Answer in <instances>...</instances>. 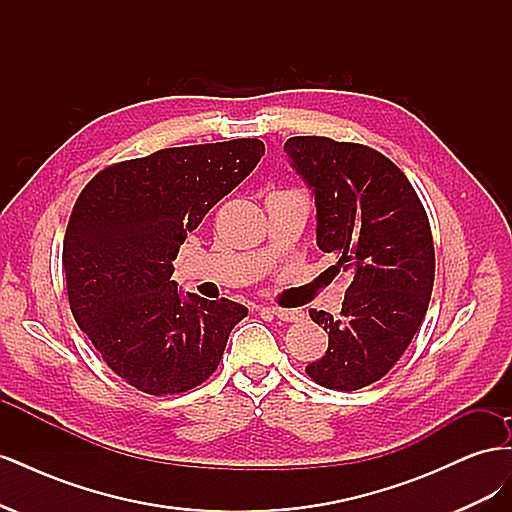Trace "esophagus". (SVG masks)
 <instances>
[{"mask_svg":"<svg viewBox=\"0 0 512 512\" xmlns=\"http://www.w3.org/2000/svg\"><path fill=\"white\" fill-rule=\"evenodd\" d=\"M269 309H271V314L275 318H280L284 322H297V320L303 318V314L299 312V309H284V307H269Z\"/></svg>","mask_w":512,"mask_h":512,"instance_id":"esophagus-1","label":"esophagus"}]
</instances>
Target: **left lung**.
<instances>
[{
	"label": "left lung",
	"mask_w": 512,
	"mask_h": 512,
	"mask_svg": "<svg viewBox=\"0 0 512 512\" xmlns=\"http://www.w3.org/2000/svg\"><path fill=\"white\" fill-rule=\"evenodd\" d=\"M284 151L316 200V243L354 277L342 314L309 309L329 350L305 367L324 389L359 391L401 359L427 314L436 254L412 183L380 151L292 136Z\"/></svg>",
	"instance_id": "1"
}]
</instances>
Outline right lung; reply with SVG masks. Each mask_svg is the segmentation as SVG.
<instances>
[{
	"mask_svg": "<svg viewBox=\"0 0 512 512\" xmlns=\"http://www.w3.org/2000/svg\"><path fill=\"white\" fill-rule=\"evenodd\" d=\"M262 156L258 138L160 149L100 170L76 198L61 254L72 316L134 389L185 393L218 369L247 307L183 297L173 260Z\"/></svg>",
	"mask_w": 512,
	"mask_h": 512,
	"instance_id": "add662e5",
	"label": "right lung"
}]
</instances>
